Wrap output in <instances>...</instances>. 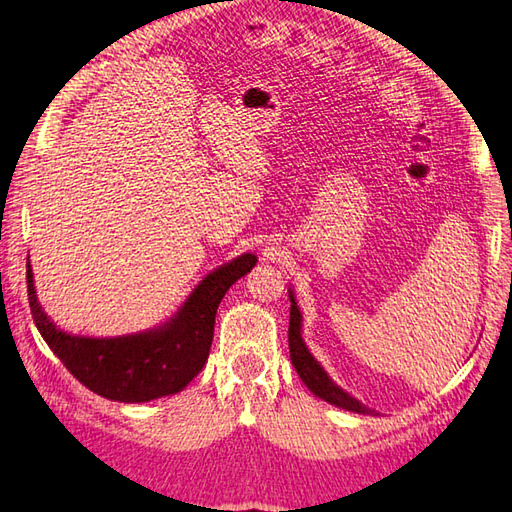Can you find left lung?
<instances>
[{
	"label": "left lung",
	"mask_w": 512,
	"mask_h": 512,
	"mask_svg": "<svg viewBox=\"0 0 512 512\" xmlns=\"http://www.w3.org/2000/svg\"><path fill=\"white\" fill-rule=\"evenodd\" d=\"M288 348H290V362H293L297 375L302 377V382L310 388V393H315L319 399H324L328 404H335L344 410H353V413H362V415L375 413V410L366 408L362 402H357L355 397H350L337 384H333V379L324 373V368L319 366L315 362V357L308 353V348L302 339V313H299L293 293H290Z\"/></svg>",
	"instance_id": "8db88e82"
}]
</instances>
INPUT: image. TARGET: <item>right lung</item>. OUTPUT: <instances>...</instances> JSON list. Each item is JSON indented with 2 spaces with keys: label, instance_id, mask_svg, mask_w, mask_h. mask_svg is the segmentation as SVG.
Segmentation results:
<instances>
[{
  "label": "right lung",
  "instance_id": "1",
  "mask_svg": "<svg viewBox=\"0 0 512 512\" xmlns=\"http://www.w3.org/2000/svg\"><path fill=\"white\" fill-rule=\"evenodd\" d=\"M255 262L257 255L246 253L217 268L204 277L168 324L139 335L97 339L59 330L37 304L30 264H26L28 304L44 342L77 382L113 402H150L184 390L204 368L213 344L217 306Z\"/></svg>",
  "mask_w": 512,
  "mask_h": 512
}]
</instances>
